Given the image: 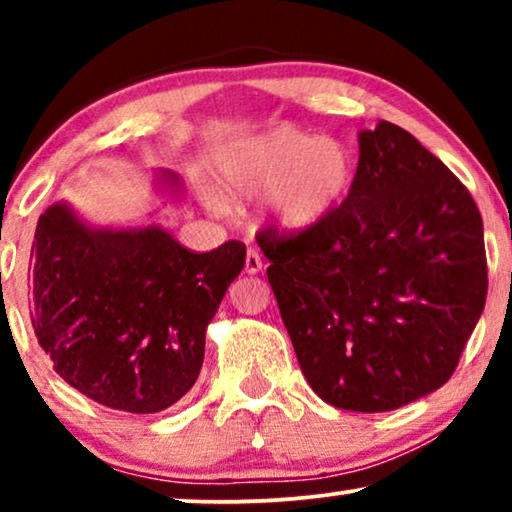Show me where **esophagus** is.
<instances>
[{
	"instance_id": "1",
	"label": "esophagus",
	"mask_w": 512,
	"mask_h": 512,
	"mask_svg": "<svg viewBox=\"0 0 512 512\" xmlns=\"http://www.w3.org/2000/svg\"><path fill=\"white\" fill-rule=\"evenodd\" d=\"M244 270L249 272V275H256V272L263 270V261L261 256H258V251L254 249H247V258H244Z\"/></svg>"
}]
</instances>
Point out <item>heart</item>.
<instances>
[{"label": "heart", "instance_id": "1", "mask_svg": "<svg viewBox=\"0 0 512 512\" xmlns=\"http://www.w3.org/2000/svg\"><path fill=\"white\" fill-rule=\"evenodd\" d=\"M212 179L216 193L230 202L268 195L272 223L300 235L340 207L352 186L354 160L340 139L279 125L214 156Z\"/></svg>", "mask_w": 512, "mask_h": 512}]
</instances>
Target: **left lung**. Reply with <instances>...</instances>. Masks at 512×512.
<instances>
[{"label": "left lung", "instance_id": "1", "mask_svg": "<svg viewBox=\"0 0 512 512\" xmlns=\"http://www.w3.org/2000/svg\"><path fill=\"white\" fill-rule=\"evenodd\" d=\"M268 282L321 401L387 412L443 387L487 298L482 216L410 132H359L345 202L296 237L258 235Z\"/></svg>", "mask_w": 512, "mask_h": 512}]
</instances>
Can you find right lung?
<instances>
[{"label":"right lung","instance_id":"obj_1","mask_svg":"<svg viewBox=\"0 0 512 512\" xmlns=\"http://www.w3.org/2000/svg\"><path fill=\"white\" fill-rule=\"evenodd\" d=\"M156 191L184 193L170 170ZM242 242L193 254L160 223L90 226L67 202L39 216L27 286L30 319L53 370L107 408L149 415L198 380L205 333L244 268Z\"/></svg>","mask_w":512,"mask_h":512}]
</instances>
